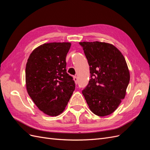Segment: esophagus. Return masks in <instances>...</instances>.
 <instances>
[{"label": "esophagus", "instance_id": "1", "mask_svg": "<svg viewBox=\"0 0 150 150\" xmlns=\"http://www.w3.org/2000/svg\"><path fill=\"white\" fill-rule=\"evenodd\" d=\"M73 79H74V81L75 83H76V84H78V77H77V76H74V78H73Z\"/></svg>", "mask_w": 150, "mask_h": 150}]
</instances>
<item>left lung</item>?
Returning <instances> with one entry per match:
<instances>
[{"mask_svg":"<svg viewBox=\"0 0 150 150\" xmlns=\"http://www.w3.org/2000/svg\"><path fill=\"white\" fill-rule=\"evenodd\" d=\"M91 79L83 94L90 110L99 116L114 112L125 97L130 76L125 59L112 44L81 42Z\"/></svg>","mask_w":150,"mask_h":150,"instance_id":"left-lung-1","label":"left lung"}]
</instances>
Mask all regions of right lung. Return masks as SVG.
I'll use <instances>...</instances> for the list:
<instances>
[{
	"mask_svg": "<svg viewBox=\"0 0 150 150\" xmlns=\"http://www.w3.org/2000/svg\"><path fill=\"white\" fill-rule=\"evenodd\" d=\"M71 45L70 42L40 45L32 52L27 62V91L39 110L49 116L61 114L75 89L74 81L66 69V57Z\"/></svg>",
	"mask_w": 150,
	"mask_h": 150,
	"instance_id": "obj_1",
	"label": "right lung"
}]
</instances>
